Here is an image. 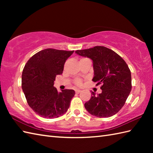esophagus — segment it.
<instances>
[{"label":"esophagus","instance_id":"1","mask_svg":"<svg viewBox=\"0 0 153 153\" xmlns=\"http://www.w3.org/2000/svg\"><path fill=\"white\" fill-rule=\"evenodd\" d=\"M81 92H82V91H81V90H79V89H76V93L79 94Z\"/></svg>","mask_w":153,"mask_h":153}]
</instances>
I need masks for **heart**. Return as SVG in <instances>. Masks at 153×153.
I'll return each mask as SVG.
<instances>
[{"label":"heart","instance_id":"b5f03b06","mask_svg":"<svg viewBox=\"0 0 153 153\" xmlns=\"http://www.w3.org/2000/svg\"><path fill=\"white\" fill-rule=\"evenodd\" d=\"M76 83L77 84V85H80L81 84H82V81H81L80 79H77V80L76 81Z\"/></svg>","mask_w":153,"mask_h":153}]
</instances>
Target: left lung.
Wrapping results in <instances>:
<instances>
[{"mask_svg": "<svg viewBox=\"0 0 153 153\" xmlns=\"http://www.w3.org/2000/svg\"><path fill=\"white\" fill-rule=\"evenodd\" d=\"M81 56L93 61V82L101 84V93L92 92L85 103L89 113L98 118H108L119 112L124 105L131 90V71L123 58L109 48L96 46L76 51Z\"/></svg>", "mask_w": 153, "mask_h": 153, "instance_id": "obj_1", "label": "left lung"}]
</instances>
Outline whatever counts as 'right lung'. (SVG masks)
<instances>
[{"label": "right lung", "instance_id": "obj_1", "mask_svg": "<svg viewBox=\"0 0 153 153\" xmlns=\"http://www.w3.org/2000/svg\"><path fill=\"white\" fill-rule=\"evenodd\" d=\"M74 51L47 48L34 54L23 70L22 87L29 106L45 118H55L67 112L75 95L72 89L58 92L53 86L63 72L66 60Z\"/></svg>", "mask_w": 153, "mask_h": 153}]
</instances>
